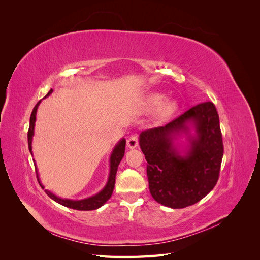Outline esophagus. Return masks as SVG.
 <instances>
[{
  "label": "esophagus",
  "mask_w": 260,
  "mask_h": 260,
  "mask_svg": "<svg viewBox=\"0 0 260 260\" xmlns=\"http://www.w3.org/2000/svg\"><path fill=\"white\" fill-rule=\"evenodd\" d=\"M139 145V140L137 136H132L127 140V146L129 148H136Z\"/></svg>",
  "instance_id": "obj_1"
}]
</instances>
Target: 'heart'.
Masks as SVG:
<instances>
[{"mask_svg": "<svg viewBox=\"0 0 260 260\" xmlns=\"http://www.w3.org/2000/svg\"><path fill=\"white\" fill-rule=\"evenodd\" d=\"M165 96L158 93H152L147 95L142 104L143 111L146 113L156 112V122H166L178 111V104L176 101L165 102Z\"/></svg>", "mask_w": 260, "mask_h": 260, "instance_id": "1", "label": "heart"}]
</instances>
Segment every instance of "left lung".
Listing matches in <instances>:
<instances>
[{"label": "left lung", "mask_w": 260, "mask_h": 260, "mask_svg": "<svg viewBox=\"0 0 260 260\" xmlns=\"http://www.w3.org/2000/svg\"><path fill=\"white\" fill-rule=\"evenodd\" d=\"M185 135L181 151L174 140ZM139 144L147 161L153 199L170 208L200 202L215 187L223 156L219 116L211 102L201 103L164 127L141 132Z\"/></svg>", "instance_id": "obj_1"}]
</instances>
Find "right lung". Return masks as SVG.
I'll list each match as a JSON object with an SVG mask.
<instances>
[{"label":"right lung","mask_w":260,"mask_h":260,"mask_svg":"<svg viewBox=\"0 0 260 260\" xmlns=\"http://www.w3.org/2000/svg\"><path fill=\"white\" fill-rule=\"evenodd\" d=\"M53 92V90L51 89L49 91V93L46 94L45 98H48L50 94ZM41 103V101H39L37 105L35 106L32 113H31L30 116V125H29V131H28V147H29V151L30 154L32 155V138L35 135V122H36V116H37V111H38V107L39 104ZM124 149H125V140L121 139L119 142H118L113 152L111 154V157H109V175H108V180H107V183L106 185L103 187V190L100 191L98 194L91 196V198L88 199H84V200H79V201H74V200H68V199H61L58 198L55 194H53L52 192L45 190V193L48 194L50 198L57 202L60 205L68 207V208H72V209H77V210H94V209H98L101 206H103L104 204L111 199V196L113 194L114 191V186H115V179H116V174H117V169H118V165L121 161L122 157L124 155ZM35 166H36V161H35ZM37 170V167H36ZM37 178L39 183L40 185L44 188V186L42 185V183L40 182V179H39V174H38V170H37Z\"/></svg>","instance_id":"right-lung-1"}]
</instances>
